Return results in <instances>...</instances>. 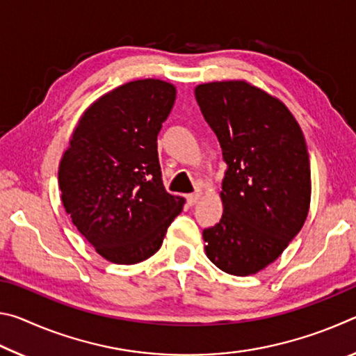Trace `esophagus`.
<instances>
[{"instance_id":"1","label":"esophagus","mask_w":356,"mask_h":356,"mask_svg":"<svg viewBox=\"0 0 356 356\" xmlns=\"http://www.w3.org/2000/svg\"><path fill=\"white\" fill-rule=\"evenodd\" d=\"M200 197H201L200 193H193V195L186 196V201H188L190 206H195V204H196L197 201H200Z\"/></svg>"}]
</instances>
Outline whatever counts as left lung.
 Instances as JSON below:
<instances>
[{"instance_id":"1","label":"left lung","mask_w":356,"mask_h":356,"mask_svg":"<svg viewBox=\"0 0 356 356\" xmlns=\"http://www.w3.org/2000/svg\"><path fill=\"white\" fill-rule=\"evenodd\" d=\"M195 95L227 165L222 216L202 232L206 254L229 275H254L281 256L308 216L303 131L281 100L246 81L200 84Z\"/></svg>"}]
</instances>
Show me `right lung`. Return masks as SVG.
<instances>
[{
  "instance_id": "1",
  "label": "right lung",
  "mask_w": 356,
  "mask_h": 356,
  "mask_svg": "<svg viewBox=\"0 0 356 356\" xmlns=\"http://www.w3.org/2000/svg\"><path fill=\"white\" fill-rule=\"evenodd\" d=\"M174 100L171 83H125L95 100L72 134L58 171L63 206L106 261H146L182 212L184 197L165 190L156 150Z\"/></svg>"
}]
</instances>
